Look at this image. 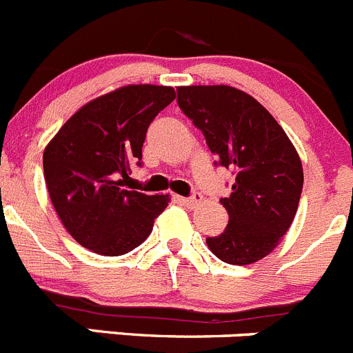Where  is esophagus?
Returning a JSON list of instances; mask_svg holds the SVG:
<instances>
[{
  "label": "esophagus",
  "mask_w": 353,
  "mask_h": 353,
  "mask_svg": "<svg viewBox=\"0 0 353 353\" xmlns=\"http://www.w3.org/2000/svg\"><path fill=\"white\" fill-rule=\"evenodd\" d=\"M181 204H185L187 208H195L202 202V195L201 194H192L190 197H180Z\"/></svg>",
  "instance_id": "34e87169"
}]
</instances>
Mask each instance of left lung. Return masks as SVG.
Segmentation results:
<instances>
[{"mask_svg": "<svg viewBox=\"0 0 353 353\" xmlns=\"http://www.w3.org/2000/svg\"><path fill=\"white\" fill-rule=\"evenodd\" d=\"M178 106L202 130L212 154L235 173L221 204L230 221L205 243L233 266L266 257L290 228L302 194L299 152L270 111L230 85L178 87Z\"/></svg>", "mask_w": 353, "mask_h": 353, "instance_id": "1", "label": "left lung"}]
</instances>
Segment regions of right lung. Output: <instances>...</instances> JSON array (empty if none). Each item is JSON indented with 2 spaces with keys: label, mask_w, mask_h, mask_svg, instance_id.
Returning a JSON list of instances; mask_svg holds the SVG:
<instances>
[{
  "label": "right lung",
  "mask_w": 353,
  "mask_h": 353,
  "mask_svg": "<svg viewBox=\"0 0 353 353\" xmlns=\"http://www.w3.org/2000/svg\"><path fill=\"white\" fill-rule=\"evenodd\" d=\"M173 87L123 85L83 104L43 154L44 178L58 218L82 247L123 256L152 232L168 194L121 188L130 166H141L151 121L175 99Z\"/></svg>",
  "instance_id": "obj_1"
}]
</instances>
